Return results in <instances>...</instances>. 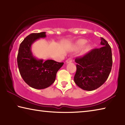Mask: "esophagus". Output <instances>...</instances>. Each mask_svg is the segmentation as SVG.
Returning <instances> with one entry per match:
<instances>
[{
    "instance_id": "34e87169",
    "label": "esophagus",
    "mask_w": 125,
    "mask_h": 125,
    "mask_svg": "<svg viewBox=\"0 0 125 125\" xmlns=\"http://www.w3.org/2000/svg\"><path fill=\"white\" fill-rule=\"evenodd\" d=\"M73 61V58H69L68 59H67V60H66V62L67 63H71Z\"/></svg>"
}]
</instances>
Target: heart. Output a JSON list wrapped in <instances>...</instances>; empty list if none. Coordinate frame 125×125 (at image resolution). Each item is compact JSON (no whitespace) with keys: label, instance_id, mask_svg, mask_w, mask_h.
Masks as SVG:
<instances>
[{"label":"heart","instance_id":"obj_1","mask_svg":"<svg viewBox=\"0 0 125 125\" xmlns=\"http://www.w3.org/2000/svg\"><path fill=\"white\" fill-rule=\"evenodd\" d=\"M86 43V41L85 40L81 39V40H78V41L77 42V43H76V46H77V47L79 48H82L85 46ZM89 47H87V49H89Z\"/></svg>","mask_w":125,"mask_h":125}]
</instances>
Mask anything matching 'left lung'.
Returning a JSON list of instances; mask_svg holds the SVG:
<instances>
[{
    "instance_id": "1",
    "label": "left lung",
    "mask_w": 125,
    "mask_h": 125,
    "mask_svg": "<svg viewBox=\"0 0 125 125\" xmlns=\"http://www.w3.org/2000/svg\"><path fill=\"white\" fill-rule=\"evenodd\" d=\"M100 44L103 47L93 49L75 60L77 64L74 80L83 90L96 89L105 83L110 73L113 65L111 47L103 37Z\"/></svg>"
}]
</instances>
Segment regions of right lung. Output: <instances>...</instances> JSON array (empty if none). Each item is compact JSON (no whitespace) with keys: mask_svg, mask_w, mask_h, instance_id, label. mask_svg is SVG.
Here are the masks:
<instances>
[{"mask_svg":"<svg viewBox=\"0 0 125 125\" xmlns=\"http://www.w3.org/2000/svg\"><path fill=\"white\" fill-rule=\"evenodd\" d=\"M46 36V32L32 33L20 43L17 62L20 75L25 83L34 89H42L54 83L56 74L64 64L63 62L48 60L43 61L33 56L32 44L37 39Z\"/></svg>","mask_w":125,"mask_h":125,"instance_id":"add662e5","label":"right lung"}]
</instances>
